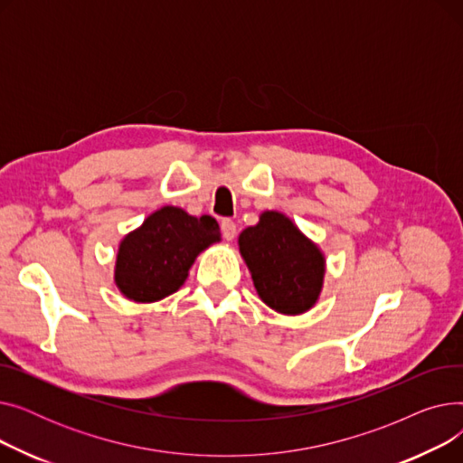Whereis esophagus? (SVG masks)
Instances as JSON below:
<instances>
[{
  "label": "esophagus",
  "mask_w": 463,
  "mask_h": 463,
  "mask_svg": "<svg viewBox=\"0 0 463 463\" xmlns=\"http://www.w3.org/2000/svg\"><path fill=\"white\" fill-rule=\"evenodd\" d=\"M222 229H223V238L225 240H232L236 236V223L232 222V219H223Z\"/></svg>",
  "instance_id": "obj_1"
}]
</instances>
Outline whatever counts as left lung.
Masks as SVG:
<instances>
[{"mask_svg":"<svg viewBox=\"0 0 463 463\" xmlns=\"http://www.w3.org/2000/svg\"><path fill=\"white\" fill-rule=\"evenodd\" d=\"M238 244L266 306L285 315H298L317 302L325 257L288 217L264 212L255 227L241 231Z\"/></svg>","mask_w":463,"mask_h":463,"instance_id":"left-lung-1","label":"left lung"}]
</instances>
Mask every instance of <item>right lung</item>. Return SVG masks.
I'll return each mask as SVG.
<instances>
[{
    "label": "right lung",
    "instance_id": "add662e5",
    "mask_svg": "<svg viewBox=\"0 0 463 463\" xmlns=\"http://www.w3.org/2000/svg\"><path fill=\"white\" fill-rule=\"evenodd\" d=\"M222 231L212 215L194 217L176 206L154 212L121 240L114 279L135 302H157L184 285L191 264Z\"/></svg>",
    "mask_w": 463,
    "mask_h": 463
}]
</instances>
